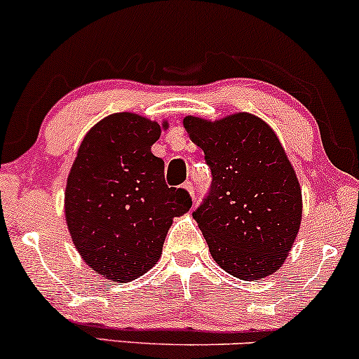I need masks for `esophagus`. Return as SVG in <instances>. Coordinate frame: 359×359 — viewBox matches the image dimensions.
Returning a JSON list of instances; mask_svg holds the SVG:
<instances>
[{
	"label": "esophagus",
	"mask_w": 359,
	"mask_h": 359,
	"mask_svg": "<svg viewBox=\"0 0 359 359\" xmlns=\"http://www.w3.org/2000/svg\"><path fill=\"white\" fill-rule=\"evenodd\" d=\"M182 187H184L185 191H187L189 194H191L192 201H196V189H194V184H192V182H189V180H187V182H185V184L182 185Z\"/></svg>",
	"instance_id": "esophagus-1"
}]
</instances>
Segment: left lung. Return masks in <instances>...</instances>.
Instances as JSON below:
<instances>
[{
	"instance_id": "left-lung-1",
	"label": "left lung",
	"mask_w": 359,
	"mask_h": 359,
	"mask_svg": "<svg viewBox=\"0 0 359 359\" xmlns=\"http://www.w3.org/2000/svg\"><path fill=\"white\" fill-rule=\"evenodd\" d=\"M184 126L212 172L194 217L214 262L241 280L269 277L287 259L302 219V191L278 137L250 113L185 116Z\"/></svg>"
}]
</instances>
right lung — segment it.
Listing matches in <instances>:
<instances>
[{"mask_svg":"<svg viewBox=\"0 0 359 359\" xmlns=\"http://www.w3.org/2000/svg\"><path fill=\"white\" fill-rule=\"evenodd\" d=\"M162 126L135 113L109 114L82 140L65 185V221L79 255L96 273L130 282L158 262L175 216L192 205L168 187L151 154Z\"/></svg>","mask_w":359,"mask_h":359,"instance_id":"1","label":"right lung"}]
</instances>
